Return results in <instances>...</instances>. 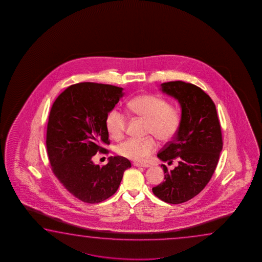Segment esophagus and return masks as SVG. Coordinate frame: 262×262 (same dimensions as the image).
Segmentation results:
<instances>
[{"label":"esophagus","mask_w":262,"mask_h":262,"mask_svg":"<svg viewBox=\"0 0 262 262\" xmlns=\"http://www.w3.org/2000/svg\"><path fill=\"white\" fill-rule=\"evenodd\" d=\"M133 165L135 167H142V168H147V167H149V165L148 164H142V163H138V162H135V163H133Z\"/></svg>","instance_id":"34e87169"}]
</instances>
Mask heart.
Listing matches in <instances>:
<instances>
[{
    "label": "heart",
    "instance_id": "b5f03b06",
    "mask_svg": "<svg viewBox=\"0 0 262 262\" xmlns=\"http://www.w3.org/2000/svg\"><path fill=\"white\" fill-rule=\"evenodd\" d=\"M127 110L130 115L146 120V134L153 135L160 141H169L181 127V107L169 103L164 98L154 94H140L129 100ZM128 124L127 116L118 109L107 114L105 125L112 138H124ZM157 141L152 136L145 138H129L116 147L117 154L129 160L145 162L157 149Z\"/></svg>",
    "mask_w": 262,
    "mask_h": 262
}]
</instances>
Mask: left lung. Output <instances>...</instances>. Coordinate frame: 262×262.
Listing matches in <instances>:
<instances>
[{
    "mask_svg": "<svg viewBox=\"0 0 262 262\" xmlns=\"http://www.w3.org/2000/svg\"><path fill=\"white\" fill-rule=\"evenodd\" d=\"M161 87L181 103L182 121L175 138L158 157L170 163L177 159L179 165L169 171L161 164L165 181L152 191L168 204H182L199 194L213 176L222 151V131L214 102L200 87L182 80Z\"/></svg>",
    "mask_w": 262,
    "mask_h": 262,
    "instance_id": "obj_1",
    "label": "left lung"
}]
</instances>
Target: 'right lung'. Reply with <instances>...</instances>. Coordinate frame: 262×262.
Segmentation results:
<instances>
[{
	"label": "right lung",
	"instance_id": "1",
	"mask_svg": "<svg viewBox=\"0 0 262 262\" xmlns=\"http://www.w3.org/2000/svg\"><path fill=\"white\" fill-rule=\"evenodd\" d=\"M123 88L96 82L69 86L58 95L49 113L47 150L51 169L76 198L98 204L116 193L124 170L131 167L121 156L100 167L92 160L98 152L108 154L107 114L123 96Z\"/></svg>",
	"mask_w": 262,
	"mask_h": 262
}]
</instances>
